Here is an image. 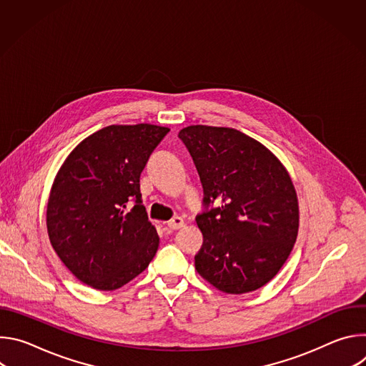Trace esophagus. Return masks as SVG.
Instances as JSON below:
<instances>
[{"label": "esophagus", "instance_id": "obj_1", "mask_svg": "<svg viewBox=\"0 0 366 366\" xmlns=\"http://www.w3.org/2000/svg\"><path fill=\"white\" fill-rule=\"evenodd\" d=\"M182 226H184V219H181V217H178V216L168 222V227H169L171 230H178V229H181Z\"/></svg>", "mask_w": 366, "mask_h": 366}]
</instances>
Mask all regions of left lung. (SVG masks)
Wrapping results in <instances>:
<instances>
[{
    "label": "left lung",
    "instance_id": "8db88e82",
    "mask_svg": "<svg viewBox=\"0 0 366 366\" xmlns=\"http://www.w3.org/2000/svg\"><path fill=\"white\" fill-rule=\"evenodd\" d=\"M178 137L204 189V212L195 217L204 236L197 272L227 294L264 287L298 234V199L287 169L262 143L234 129L188 126Z\"/></svg>",
    "mask_w": 366,
    "mask_h": 366
}]
</instances>
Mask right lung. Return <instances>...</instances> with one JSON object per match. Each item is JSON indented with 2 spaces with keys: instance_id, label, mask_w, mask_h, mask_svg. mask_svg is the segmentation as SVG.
<instances>
[{
  "instance_id": "1",
  "label": "right lung",
  "mask_w": 366,
  "mask_h": 366,
  "mask_svg": "<svg viewBox=\"0 0 366 366\" xmlns=\"http://www.w3.org/2000/svg\"><path fill=\"white\" fill-rule=\"evenodd\" d=\"M168 132L144 123L104 127L84 139L59 169L47 202V233L81 282L117 290L156 254L159 236L142 204L140 174ZM130 200L134 208L124 211Z\"/></svg>"
}]
</instances>
